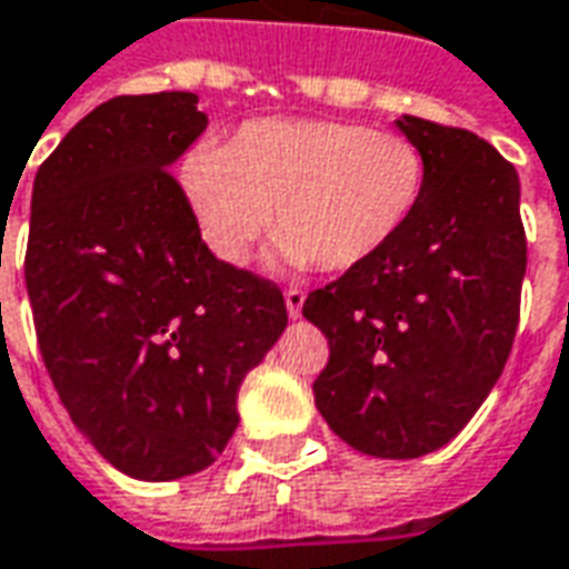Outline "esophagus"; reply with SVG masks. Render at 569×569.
<instances>
[{"instance_id":"esophagus-1","label":"esophagus","mask_w":569,"mask_h":569,"mask_svg":"<svg viewBox=\"0 0 569 569\" xmlns=\"http://www.w3.org/2000/svg\"><path fill=\"white\" fill-rule=\"evenodd\" d=\"M283 298H286V313H289L292 320H298V317H301V308H305V292H301V289H286Z\"/></svg>"}]
</instances>
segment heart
Returning a JSON list of instances; mask_svg holds the SVG:
<instances>
[{"label": "heart", "mask_w": 569, "mask_h": 569, "mask_svg": "<svg viewBox=\"0 0 569 569\" xmlns=\"http://www.w3.org/2000/svg\"><path fill=\"white\" fill-rule=\"evenodd\" d=\"M181 190L202 240L228 264L246 261L273 221L283 264L351 271L416 212L425 157L400 134L353 122L261 119L228 147H197L181 166Z\"/></svg>", "instance_id": "heart-1"}]
</instances>
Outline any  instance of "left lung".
<instances>
[{"instance_id": "left-lung-1", "label": "left lung", "mask_w": 569, "mask_h": 569, "mask_svg": "<svg viewBox=\"0 0 569 569\" xmlns=\"http://www.w3.org/2000/svg\"><path fill=\"white\" fill-rule=\"evenodd\" d=\"M422 150L416 212L367 264L305 298L329 341L313 403L353 450L419 459L462 431L506 369L527 240L515 166L465 129L400 117Z\"/></svg>"}]
</instances>
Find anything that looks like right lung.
<instances>
[{
	"mask_svg": "<svg viewBox=\"0 0 569 569\" xmlns=\"http://www.w3.org/2000/svg\"><path fill=\"white\" fill-rule=\"evenodd\" d=\"M209 119L193 91L122 94L39 166L27 296L61 403L117 471L178 480L237 431V391L286 329L283 292L218 261L172 178Z\"/></svg>",
	"mask_w": 569,
	"mask_h": 569,
	"instance_id": "right-lung-1",
	"label": "right lung"
}]
</instances>
